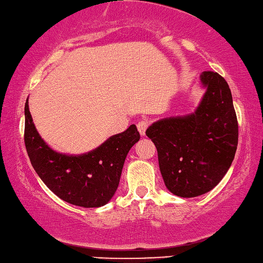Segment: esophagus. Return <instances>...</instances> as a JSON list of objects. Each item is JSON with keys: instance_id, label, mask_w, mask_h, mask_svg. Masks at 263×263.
<instances>
[{"instance_id": "obj_1", "label": "esophagus", "mask_w": 263, "mask_h": 263, "mask_svg": "<svg viewBox=\"0 0 263 263\" xmlns=\"http://www.w3.org/2000/svg\"><path fill=\"white\" fill-rule=\"evenodd\" d=\"M147 126H148L147 120H139L138 124H137V128H138V131L141 136H145V131H146Z\"/></svg>"}]
</instances>
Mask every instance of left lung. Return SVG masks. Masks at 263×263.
Masks as SVG:
<instances>
[{
    "mask_svg": "<svg viewBox=\"0 0 263 263\" xmlns=\"http://www.w3.org/2000/svg\"><path fill=\"white\" fill-rule=\"evenodd\" d=\"M200 83L206 91L193 114L160 119L146 130L166 187L181 198L213 190L231 167L237 146L239 126L227 82L203 71Z\"/></svg>",
    "mask_w": 263,
    "mask_h": 263,
    "instance_id": "8db88e82",
    "label": "left lung"
}]
</instances>
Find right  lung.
Listing matches in <instances>:
<instances>
[{"instance_id":"right-lung-1","label":"right lung","mask_w":263,"mask_h":263,"mask_svg":"<svg viewBox=\"0 0 263 263\" xmlns=\"http://www.w3.org/2000/svg\"><path fill=\"white\" fill-rule=\"evenodd\" d=\"M24 116L28 156L48 189L71 205L85 208L106 205L118 189L128 151L140 139L136 125L110 137L92 151L74 156L57 152L42 139L32 122L28 99Z\"/></svg>"}]
</instances>
